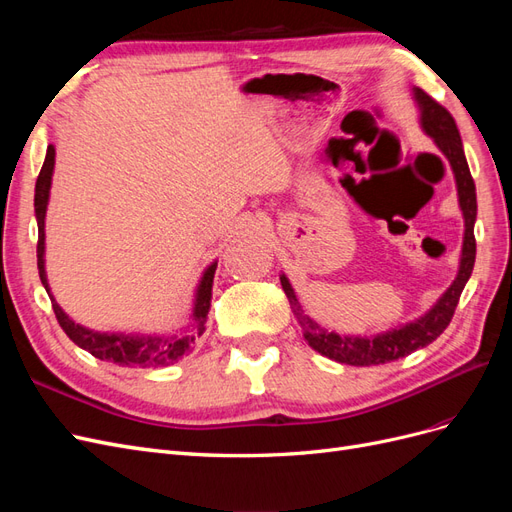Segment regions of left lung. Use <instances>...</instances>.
I'll return each mask as SVG.
<instances>
[{"label":"left lung","mask_w":512,"mask_h":512,"mask_svg":"<svg viewBox=\"0 0 512 512\" xmlns=\"http://www.w3.org/2000/svg\"><path fill=\"white\" fill-rule=\"evenodd\" d=\"M412 98L418 106V113H421L418 115V121H421L423 132L442 151V156L448 160V164H451L453 175H455L457 198L463 213V245H461L459 271L453 284L444 290L442 297L433 303L423 316L376 335H339L335 331L322 329L316 320L303 314L301 303L297 299V294H294L292 284L282 273L280 282L290 301L294 318H297L301 324L305 342L322 356H327V359L337 363L356 365V367L382 365V363L404 359V356L412 354L414 350L429 346L433 339H438L442 335V331L448 327V322H451L461 292L466 288L474 269L476 188H474V179L470 175L466 153H463V143L457 130V123L451 117V113H448L446 108L440 106L436 100L429 98L423 89L412 87Z\"/></svg>","instance_id":"obj_1"}]
</instances>
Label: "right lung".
<instances>
[{
  "instance_id": "add662e5",
  "label": "right lung",
  "mask_w": 512,
  "mask_h": 512,
  "mask_svg": "<svg viewBox=\"0 0 512 512\" xmlns=\"http://www.w3.org/2000/svg\"><path fill=\"white\" fill-rule=\"evenodd\" d=\"M55 170V147L49 145L46 149V158L42 170L36 181V196H34V209H36V222H38V273L44 290L49 292L53 312L57 316L59 327L66 331L72 342L94 354L100 361L117 363L121 367H166L179 361L185 352H190L196 344V339L205 333L207 314L211 309V290H213V275L218 269V260L203 271V277L194 292V307H192V324L185 331L175 335H134V333H102L87 329L83 324L74 322L64 309L59 307L55 297L51 294L49 280H46V267H44V220H46V207H49L51 196V181Z\"/></svg>"
}]
</instances>
